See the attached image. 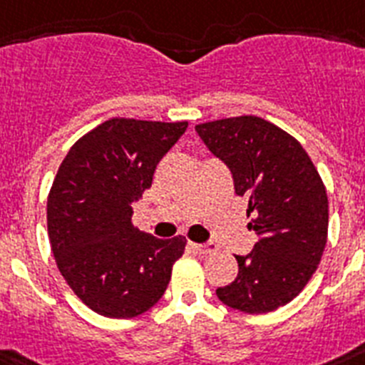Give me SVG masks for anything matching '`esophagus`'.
<instances>
[{"instance_id":"1","label":"esophagus","mask_w":365,"mask_h":365,"mask_svg":"<svg viewBox=\"0 0 365 365\" xmlns=\"http://www.w3.org/2000/svg\"><path fill=\"white\" fill-rule=\"evenodd\" d=\"M192 248L200 253H215L217 252V244L215 242H191Z\"/></svg>"}]
</instances>
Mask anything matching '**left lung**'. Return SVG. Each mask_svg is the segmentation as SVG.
Wrapping results in <instances>:
<instances>
[{
  "label": "left lung",
  "mask_w": 365,
  "mask_h": 365,
  "mask_svg": "<svg viewBox=\"0 0 365 365\" xmlns=\"http://www.w3.org/2000/svg\"><path fill=\"white\" fill-rule=\"evenodd\" d=\"M205 147L226 165L235 192L248 196V224L259 242L235 255L239 275L217 288L224 305L264 314L287 305L318 268L327 242L325 185L299 141L255 115L195 126Z\"/></svg>",
  "instance_id": "obj_1"
}]
</instances>
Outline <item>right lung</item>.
<instances>
[{
  "instance_id": "1",
  "label": "right lung",
  "mask_w": 365,
  "mask_h": 365,
  "mask_svg": "<svg viewBox=\"0 0 365 365\" xmlns=\"http://www.w3.org/2000/svg\"><path fill=\"white\" fill-rule=\"evenodd\" d=\"M187 123L113 117L69 148L47 198L51 250L71 290L97 314L134 318L156 305L185 237L132 226V204Z\"/></svg>"
}]
</instances>
